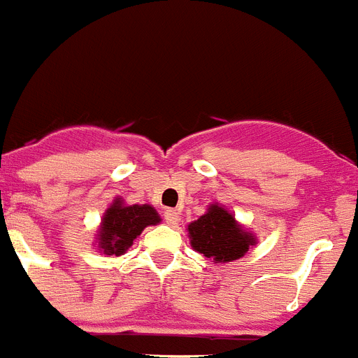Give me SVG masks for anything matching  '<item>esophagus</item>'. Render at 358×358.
Returning a JSON list of instances; mask_svg holds the SVG:
<instances>
[{
	"label": "esophagus",
	"mask_w": 358,
	"mask_h": 358,
	"mask_svg": "<svg viewBox=\"0 0 358 358\" xmlns=\"http://www.w3.org/2000/svg\"><path fill=\"white\" fill-rule=\"evenodd\" d=\"M163 216H165L166 224L169 225H177V222H179V213H177L176 209H165Z\"/></svg>",
	"instance_id": "esophagus-1"
}]
</instances>
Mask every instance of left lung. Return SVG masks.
Returning a JSON list of instances; mask_svg holds the SVG:
<instances>
[{
	"label": "left lung",
	"instance_id": "obj_1",
	"mask_svg": "<svg viewBox=\"0 0 358 358\" xmlns=\"http://www.w3.org/2000/svg\"><path fill=\"white\" fill-rule=\"evenodd\" d=\"M192 247L216 262L243 257L254 245V236L236 224L234 216L220 206H211L204 216L188 225Z\"/></svg>",
	"mask_w": 358,
	"mask_h": 358
}]
</instances>
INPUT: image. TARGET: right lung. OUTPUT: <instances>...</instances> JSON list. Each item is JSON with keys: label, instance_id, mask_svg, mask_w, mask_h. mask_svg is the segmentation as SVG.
Returning <instances> with one entry per match:
<instances>
[{"label": "right lung", "instance_id": "obj_1", "mask_svg": "<svg viewBox=\"0 0 358 358\" xmlns=\"http://www.w3.org/2000/svg\"><path fill=\"white\" fill-rule=\"evenodd\" d=\"M159 224L156 209L150 206H124L117 199L103 218L99 248L106 255H122L147 225Z\"/></svg>", "mask_w": 358, "mask_h": 358}]
</instances>
